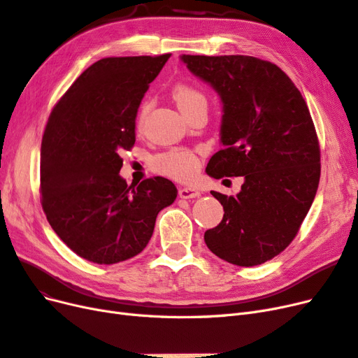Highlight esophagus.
Returning a JSON list of instances; mask_svg holds the SVG:
<instances>
[{
    "label": "esophagus",
    "instance_id": "esophagus-1",
    "mask_svg": "<svg viewBox=\"0 0 358 358\" xmlns=\"http://www.w3.org/2000/svg\"><path fill=\"white\" fill-rule=\"evenodd\" d=\"M178 196L181 199H193V198H198V196H201V192L196 189H192V187H180Z\"/></svg>",
    "mask_w": 358,
    "mask_h": 358
}]
</instances>
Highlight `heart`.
Segmentation results:
<instances>
[{
	"label": "heart",
	"mask_w": 358,
	"mask_h": 358,
	"mask_svg": "<svg viewBox=\"0 0 358 358\" xmlns=\"http://www.w3.org/2000/svg\"><path fill=\"white\" fill-rule=\"evenodd\" d=\"M172 95L177 102L180 110L186 114L196 106H201V103H206V98L202 92L186 82H178L174 89H172ZM152 103L145 101L140 114H138V129L144 128V123L147 119V114L150 111ZM153 168L160 172V174H165L171 178L176 180H190L196 172L199 169V159L196 156L192 150L186 148H176L169 150V152L159 155L153 159Z\"/></svg>",
	"instance_id": "1"
}]
</instances>
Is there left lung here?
<instances>
[{
	"label": "left lung",
	"mask_w": 358,
	"mask_h": 358,
	"mask_svg": "<svg viewBox=\"0 0 358 358\" xmlns=\"http://www.w3.org/2000/svg\"><path fill=\"white\" fill-rule=\"evenodd\" d=\"M181 61L223 101V148L206 174L244 177L236 196L211 192L224 215L206 230L205 244L236 266H257L292 244L315 198L321 155L313 117L290 77L269 61L244 55Z\"/></svg>",
	"instance_id": "left-lung-1"
}]
</instances>
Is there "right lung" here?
Here are the masks:
<instances>
[{
    "label": "right lung",
    "mask_w": 358,
    "mask_h": 358,
    "mask_svg": "<svg viewBox=\"0 0 358 358\" xmlns=\"http://www.w3.org/2000/svg\"><path fill=\"white\" fill-rule=\"evenodd\" d=\"M171 53L103 57L53 107L41 141V206L77 256L98 264L128 260L145 248L160 210L177 198L164 177L128 186L123 150L135 144L141 99Z\"/></svg>",
    "instance_id": "right-lung-1"
}]
</instances>
